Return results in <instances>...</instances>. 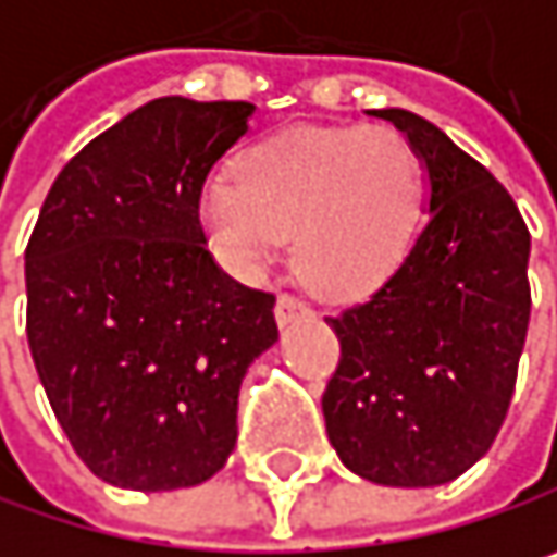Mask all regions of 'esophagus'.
<instances>
[{
	"label": "esophagus",
	"mask_w": 557,
	"mask_h": 557,
	"mask_svg": "<svg viewBox=\"0 0 557 557\" xmlns=\"http://www.w3.org/2000/svg\"><path fill=\"white\" fill-rule=\"evenodd\" d=\"M274 315H277L280 329H286V325H293L296 319L309 315V309H306V306H302L299 299H293V296H280L277 309H274Z\"/></svg>",
	"instance_id": "1"
}]
</instances>
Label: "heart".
I'll return each mask as SVG.
<instances>
[{
  "label": "heart",
  "instance_id": "b5f03b06",
  "mask_svg": "<svg viewBox=\"0 0 557 557\" xmlns=\"http://www.w3.org/2000/svg\"><path fill=\"white\" fill-rule=\"evenodd\" d=\"M422 161L389 125H299L248 148L235 180L199 199L212 251L242 277L258 274L280 238L315 293L351 299L396 271L422 212Z\"/></svg>",
  "mask_w": 557,
  "mask_h": 557
}]
</instances>
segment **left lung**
<instances>
[{
	"label": "left lung",
	"mask_w": 557,
	"mask_h": 557,
	"mask_svg": "<svg viewBox=\"0 0 557 557\" xmlns=\"http://www.w3.org/2000/svg\"><path fill=\"white\" fill-rule=\"evenodd\" d=\"M425 170V225L361 306L325 319L342 345L322 393L342 465L384 487H438L494 445L529 329V228L512 196L442 128L371 109Z\"/></svg>",
	"instance_id": "left-lung-1"
}]
</instances>
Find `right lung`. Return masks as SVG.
Segmentation results:
<instances>
[{"mask_svg": "<svg viewBox=\"0 0 557 557\" xmlns=\"http://www.w3.org/2000/svg\"><path fill=\"white\" fill-rule=\"evenodd\" d=\"M251 102L154 99L54 180L25 251L28 348L79 461L112 487L219 474L238 389L277 342L274 296L206 251L199 196Z\"/></svg>", "mask_w": 557, "mask_h": 557, "instance_id": "1", "label": "right lung"}]
</instances>
